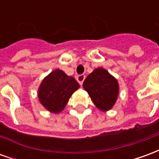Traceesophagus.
<instances>
[{
  "mask_svg": "<svg viewBox=\"0 0 159 159\" xmlns=\"http://www.w3.org/2000/svg\"><path fill=\"white\" fill-rule=\"evenodd\" d=\"M84 79H85V75H83V74H81V75H78V76H76V80H77V82L79 83L80 85L83 84Z\"/></svg>",
  "mask_w": 159,
  "mask_h": 159,
  "instance_id": "obj_1",
  "label": "esophagus"
}]
</instances>
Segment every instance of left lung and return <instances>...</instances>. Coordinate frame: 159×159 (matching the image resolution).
<instances>
[{"mask_svg":"<svg viewBox=\"0 0 159 159\" xmlns=\"http://www.w3.org/2000/svg\"><path fill=\"white\" fill-rule=\"evenodd\" d=\"M83 86L93 104L101 111L110 110L117 99L119 90L117 81L103 68L95 69L90 73Z\"/></svg>","mask_w":159,"mask_h":159,"instance_id":"left-lung-1","label":"left lung"}]
</instances>
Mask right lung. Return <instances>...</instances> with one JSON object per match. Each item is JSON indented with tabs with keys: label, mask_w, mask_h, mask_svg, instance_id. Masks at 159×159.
I'll list each match as a JSON object with an SVG mask.
<instances>
[{
	"label": "right lung",
	"mask_w": 159,
	"mask_h": 159,
	"mask_svg": "<svg viewBox=\"0 0 159 159\" xmlns=\"http://www.w3.org/2000/svg\"><path fill=\"white\" fill-rule=\"evenodd\" d=\"M78 88L74 77L67 76L61 70H55L42 81L38 90L40 102L49 111L60 112Z\"/></svg>",
	"instance_id": "obj_1"
}]
</instances>
